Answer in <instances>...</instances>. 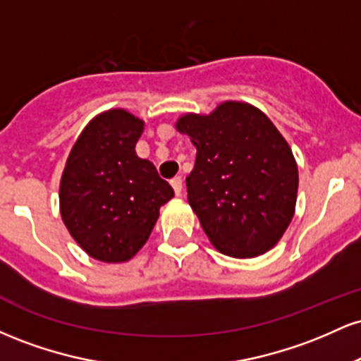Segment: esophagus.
Segmentation results:
<instances>
[{
    "label": "esophagus",
    "mask_w": 361,
    "mask_h": 361,
    "mask_svg": "<svg viewBox=\"0 0 361 361\" xmlns=\"http://www.w3.org/2000/svg\"><path fill=\"white\" fill-rule=\"evenodd\" d=\"M171 186H173V190H175L176 197H180L181 192H183V180H181L180 176L173 178V180H171Z\"/></svg>",
    "instance_id": "esophagus-1"
}]
</instances>
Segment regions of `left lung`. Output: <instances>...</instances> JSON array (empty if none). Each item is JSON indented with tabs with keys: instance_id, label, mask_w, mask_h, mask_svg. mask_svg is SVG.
<instances>
[{
	"instance_id": "obj_1",
	"label": "left lung",
	"mask_w": 361,
	"mask_h": 361,
	"mask_svg": "<svg viewBox=\"0 0 361 361\" xmlns=\"http://www.w3.org/2000/svg\"><path fill=\"white\" fill-rule=\"evenodd\" d=\"M197 147L188 204L207 238L233 258L271 250L295 212L299 171L292 149L263 111L226 102L176 122Z\"/></svg>"
}]
</instances>
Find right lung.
I'll list each match as a JSON object with an SVG mask.
<instances>
[{"instance_id":"add662e5","label":"right lung","mask_w":361,"mask_h":361,"mask_svg":"<svg viewBox=\"0 0 361 361\" xmlns=\"http://www.w3.org/2000/svg\"><path fill=\"white\" fill-rule=\"evenodd\" d=\"M144 122L127 110L97 115L69 152L59 186L61 217L91 258L128 261L146 244L173 188L135 154Z\"/></svg>"}]
</instances>
